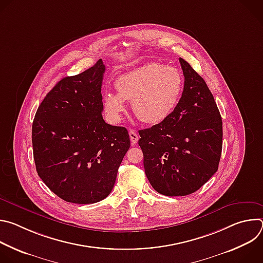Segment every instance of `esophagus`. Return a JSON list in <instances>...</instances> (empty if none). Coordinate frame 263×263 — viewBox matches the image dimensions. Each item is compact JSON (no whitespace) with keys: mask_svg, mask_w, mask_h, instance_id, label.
I'll use <instances>...</instances> for the list:
<instances>
[{"mask_svg":"<svg viewBox=\"0 0 263 263\" xmlns=\"http://www.w3.org/2000/svg\"><path fill=\"white\" fill-rule=\"evenodd\" d=\"M129 135H130V140H131V143L132 144H135V143H137V141H138V135H137V133L134 131V130H130L129 131Z\"/></svg>","mask_w":263,"mask_h":263,"instance_id":"34e87169","label":"esophagus"}]
</instances>
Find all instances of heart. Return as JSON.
Listing matches in <instances>:
<instances>
[{
  "label": "heart",
  "instance_id": "b5f03b06",
  "mask_svg": "<svg viewBox=\"0 0 263 263\" xmlns=\"http://www.w3.org/2000/svg\"><path fill=\"white\" fill-rule=\"evenodd\" d=\"M183 85L184 79L178 68L159 62L145 63L116 80L118 93H104V112L111 122L119 123L126 111L125 101H128L141 122L160 124L176 109Z\"/></svg>",
  "mask_w": 263,
  "mask_h": 263
}]
</instances>
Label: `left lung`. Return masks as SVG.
<instances>
[{
  "label": "left lung",
  "instance_id": "1",
  "mask_svg": "<svg viewBox=\"0 0 263 263\" xmlns=\"http://www.w3.org/2000/svg\"><path fill=\"white\" fill-rule=\"evenodd\" d=\"M182 97L162 123L140 130L138 144L153 189L167 197L197 192L217 171L222 122L206 82L184 59Z\"/></svg>",
  "mask_w": 263,
  "mask_h": 263
}]
</instances>
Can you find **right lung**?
<instances>
[{"label":"right lung","instance_id":"obj_1","mask_svg":"<svg viewBox=\"0 0 263 263\" xmlns=\"http://www.w3.org/2000/svg\"><path fill=\"white\" fill-rule=\"evenodd\" d=\"M102 59L76 76L65 77L48 92L32 125L36 171L62 200L92 204L114 189L130 147L126 128L103 120Z\"/></svg>","mask_w":263,"mask_h":263}]
</instances>
